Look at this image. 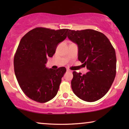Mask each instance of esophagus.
I'll return each instance as SVG.
<instances>
[{
    "instance_id": "34e87169",
    "label": "esophagus",
    "mask_w": 129,
    "mask_h": 129,
    "mask_svg": "<svg viewBox=\"0 0 129 129\" xmlns=\"http://www.w3.org/2000/svg\"><path fill=\"white\" fill-rule=\"evenodd\" d=\"M67 72H70V73H71V72H72L71 70H70V69H67Z\"/></svg>"
}]
</instances>
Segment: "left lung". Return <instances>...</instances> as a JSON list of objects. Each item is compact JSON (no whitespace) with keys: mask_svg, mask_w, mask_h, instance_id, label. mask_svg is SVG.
I'll return each mask as SVG.
<instances>
[{"mask_svg":"<svg viewBox=\"0 0 129 129\" xmlns=\"http://www.w3.org/2000/svg\"><path fill=\"white\" fill-rule=\"evenodd\" d=\"M68 37L77 44L79 60L88 70L86 75L73 72L72 90L84 101H97L106 94L115 78V50L103 33L93 29L69 30Z\"/></svg>","mask_w":129,"mask_h":129,"instance_id":"8db88e82","label":"left lung"}]
</instances>
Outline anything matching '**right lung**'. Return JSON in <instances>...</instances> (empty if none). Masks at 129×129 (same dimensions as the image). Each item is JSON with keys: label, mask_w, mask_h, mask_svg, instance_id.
<instances>
[{"label": "right lung", "mask_w": 129, "mask_h": 129, "mask_svg": "<svg viewBox=\"0 0 129 129\" xmlns=\"http://www.w3.org/2000/svg\"><path fill=\"white\" fill-rule=\"evenodd\" d=\"M68 31L36 27L21 39L14 57V70L19 86L30 99L45 103L57 94L66 69H47L45 64L47 58L53 56L58 43L66 38Z\"/></svg>", "instance_id": "add662e5"}]
</instances>
